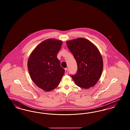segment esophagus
<instances>
[{
  "mask_svg": "<svg viewBox=\"0 0 130 130\" xmlns=\"http://www.w3.org/2000/svg\"><path fill=\"white\" fill-rule=\"evenodd\" d=\"M65 74H68V70H67V68H65Z\"/></svg>",
  "mask_w": 130,
  "mask_h": 130,
  "instance_id": "1",
  "label": "esophagus"
}]
</instances>
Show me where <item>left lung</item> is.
<instances>
[{"mask_svg":"<svg viewBox=\"0 0 130 130\" xmlns=\"http://www.w3.org/2000/svg\"><path fill=\"white\" fill-rule=\"evenodd\" d=\"M77 65L75 74L71 75L77 86L89 89L94 86L100 78L103 64L101 55L96 47L84 38L67 42Z\"/></svg>","mask_w":130,"mask_h":130,"instance_id":"left-lung-1","label":"left lung"}]
</instances>
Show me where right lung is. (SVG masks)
<instances>
[{"instance_id":"add662e5","label":"right lung","mask_w":130,"mask_h":130,"mask_svg":"<svg viewBox=\"0 0 130 130\" xmlns=\"http://www.w3.org/2000/svg\"><path fill=\"white\" fill-rule=\"evenodd\" d=\"M62 44L60 40L46 39L37 45L28 60L31 79L37 87L46 92L58 86L65 73L57 58Z\"/></svg>"}]
</instances>
